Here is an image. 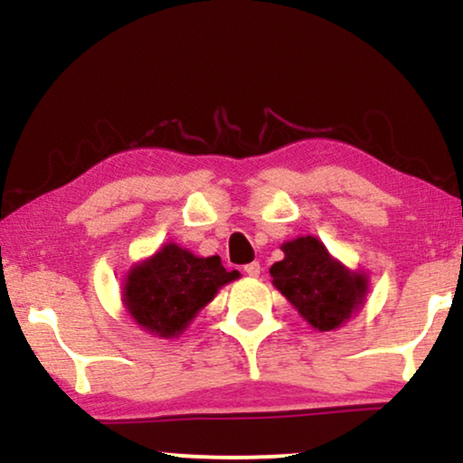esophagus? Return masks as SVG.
<instances>
[{
    "instance_id": "esophagus-1",
    "label": "esophagus",
    "mask_w": 463,
    "mask_h": 463,
    "mask_svg": "<svg viewBox=\"0 0 463 463\" xmlns=\"http://www.w3.org/2000/svg\"><path fill=\"white\" fill-rule=\"evenodd\" d=\"M244 274L257 278L259 274H261V263L252 261V263H249V265H244Z\"/></svg>"
}]
</instances>
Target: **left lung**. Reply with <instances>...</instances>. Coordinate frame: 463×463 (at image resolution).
<instances>
[{
    "label": "left lung",
    "mask_w": 463,
    "mask_h": 463,
    "mask_svg": "<svg viewBox=\"0 0 463 463\" xmlns=\"http://www.w3.org/2000/svg\"><path fill=\"white\" fill-rule=\"evenodd\" d=\"M284 259L269 268L274 287L318 331H333L363 303L364 274H352L312 236L282 244Z\"/></svg>",
    "instance_id": "8db88e82"
}]
</instances>
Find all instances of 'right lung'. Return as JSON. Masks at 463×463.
Instances as JSON below:
<instances>
[{"label": "right lung", "instance_id": "add662e5", "mask_svg": "<svg viewBox=\"0 0 463 463\" xmlns=\"http://www.w3.org/2000/svg\"><path fill=\"white\" fill-rule=\"evenodd\" d=\"M221 257H195L166 244L149 261L137 265L126 280L124 301L135 322L160 337L179 335L198 309L213 301L223 284L236 280Z\"/></svg>", "mask_w": 463, "mask_h": 463}]
</instances>
